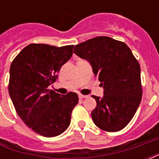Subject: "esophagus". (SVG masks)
<instances>
[{
  "instance_id": "1",
  "label": "esophagus",
  "mask_w": 159,
  "mask_h": 159,
  "mask_svg": "<svg viewBox=\"0 0 159 159\" xmlns=\"http://www.w3.org/2000/svg\"><path fill=\"white\" fill-rule=\"evenodd\" d=\"M80 99H85V98H88V95H84V94H79Z\"/></svg>"
}]
</instances>
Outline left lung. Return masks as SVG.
Returning a JSON list of instances; mask_svg holds the SVG:
<instances>
[{
	"label": "left lung",
	"mask_w": 159,
	"mask_h": 159,
	"mask_svg": "<svg viewBox=\"0 0 159 159\" xmlns=\"http://www.w3.org/2000/svg\"><path fill=\"white\" fill-rule=\"evenodd\" d=\"M74 53L89 61L104 89L103 98L93 96L91 112L94 124L107 132H117L129 124L141 100L140 67L123 42L97 36L75 46Z\"/></svg>",
	"instance_id": "8db88e82"
}]
</instances>
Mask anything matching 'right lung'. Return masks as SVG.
I'll return each instance as SVG.
<instances>
[{
  "label": "right lung",
  "instance_id": "1",
  "mask_svg": "<svg viewBox=\"0 0 159 159\" xmlns=\"http://www.w3.org/2000/svg\"><path fill=\"white\" fill-rule=\"evenodd\" d=\"M73 47L31 43L10 66L8 92L16 111L27 126L44 137L65 132L78 103L76 93L61 95L48 89L60 68L72 56Z\"/></svg>",
  "mask_w": 159,
  "mask_h": 159
}]
</instances>
